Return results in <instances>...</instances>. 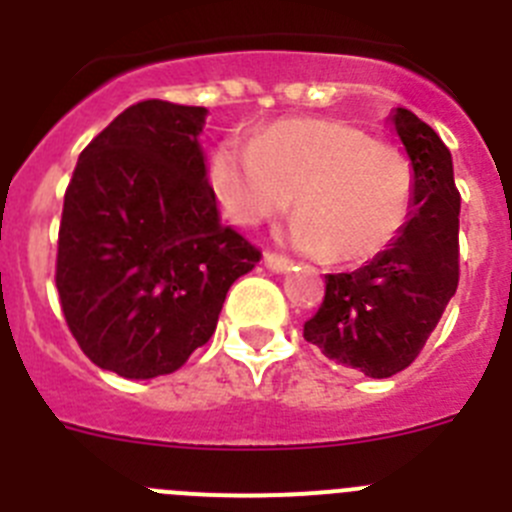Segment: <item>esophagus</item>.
<instances>
[{
  "instance_id": "esophagus-1",
  "label": "esophagus",
  "mask_w": 512,
  "mask_h": 512,
  "mask_svg": "<svg viewBox=\"0 0 512 512\" xmlns=\"http://www.w3.org/2000/svg\"><path fill=\"white\" fill-rule=\"evenodd\" d=\"M264 266L274 274H287L292 269V261L284 259V256H277V253H264Z\"/></svg>"
}]
</instances>
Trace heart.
<instances>
[{"label":"heart","mask_w":512,"mask_h":512,"mask_svg":"<svg viewBox=\"0 0 512 512\" xmlns=\"http://www.w3.org/2000/svg\"><path fill=\"white\" fill-rule=\"evenodd\" d=\"M210 187L238 225H261L297 197L284 230L292 248L364 261L390 246L410 215L413 169L400 148L333 120H284L253 143H223Z\"/></svg>","instance_id":"b5f03b06"}]
</instances>
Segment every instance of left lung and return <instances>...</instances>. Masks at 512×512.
Listing matches in <instances>:
<instances>
[{"mask_svg": "<svg viewBox=\"0 0 512 512\" xmlns=\"http://www.w3.org/2000/svg\"><path fill=\"white\" fill-rule=\"evenodd\" d=\"M390 122L413 166L408 220L361 269L328 274L323 305L305 323L328 359L374 379L413 364L459 284L461 197L449 148L405 107Z\"/></svg>", "mask_w": 512, "mask_h": 512, "instance_id": "obj_1", "label": "left lung"}]
</instances>
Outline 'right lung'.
<instances>
[{"mask_svg":"<svg viewBox=\"0 0 512 512\" xmlns=\"http://www.w3.org/2000/svg\"><path fill=\"white\" fill-rule=\"evenodd\" d=\"M205 107L146 99L79 156L58 230L56 287L81 351L125 379L176 372L215 333L261 253L220 223Z\"/></svg>","mask_w":512,"mask_h":512,"instance_id":"1","label":"right lung"}]
</instances>
